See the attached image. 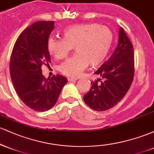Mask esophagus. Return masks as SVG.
<instances>
[{"mask_svg":"<svg viewBox=\"0 0 154 154\" xmlns=\"http://www.w3.org/2000/svg\"><path fill=\"white\" fill-rule=\"evenodd\" d=\"M77 79H77V78H72V77H69L68 81H69V82H74V81H76Z\"/></svg>","mask_w":154,"mask_h":154,"instance_id":"34e87169","label":"esophagus"}]
</instances>
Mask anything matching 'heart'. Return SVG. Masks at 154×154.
Listing matches in <instances>:
<instances>
[{
	"label": "heart",
	"mask_w": 154,
	"mask_h": 154,
	"mask_svg": "<svg viewBox=\"0 0 154 154\" xmlns=\"http://www.w3.org/2000/svg\"><path fill=\"white\" fill-rule=\"evenodd\" d=\"M63 38L48 39V51L53 57L62 59L75 47L76 54L61 63L59 70L68 77H77L89 63L98 66L103 62L114 37L108 26L91 23L68 26L63 31Z\"/></svg>",
	"instance_id": "1"
}]
</instances>
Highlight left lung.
I'll list each match as a JSON object with an SVG mask.
<instances>
[{
	"instance_id": "1",
	"label": "left lung",
	"mask_w": 154,
	"mask_h": 154,
	"mask_svg": "<svg viewBox=\"0 0 154 154\" xmlns=\"http://www.w3.org/2000/svg\"><path fill=\"white\" fill-rule=\"evenodd\" d=\"M95 74L100 78L91 82V90L83 98L93 110L106 111L122 99L134 77L133 46L123 28H119L115 51Z\"/></svg>"
}]
</instances>
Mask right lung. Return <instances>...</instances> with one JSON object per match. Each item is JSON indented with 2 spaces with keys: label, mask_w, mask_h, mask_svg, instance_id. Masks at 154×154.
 <instances>
[{
  "label": "right lung",
  "mask_w": 154,
  "mask_h": 154,
  "mask_svg": "<svg viewBox=\"0 0 154 154\" xmlns=\"http://www.w3.org/2000/svg\"><path fill=\"white\" fill-rule=\"evenodd\" d=\"M54 21L37 22L17 38L10 60V75L22 102L32 110L45 111L54 107L67 79L54 75L46 79L41 66H49L47 41L54 29Z\"/></svg>",
  "instance_id": "add662e5"
}]
</instances>
